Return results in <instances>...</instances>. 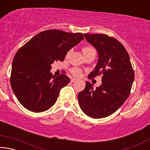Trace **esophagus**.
Masks as SVG:
<instances>
[{
    "mask_svg": "<svg viewBox=\"0 0 150 150\" xmlns=\"http://www.w3.org/2000/svg\"><path fill=\"white\" fill-rule=\"evenodd\" d=\"M77 81V79H75V78H72L71 79V83H73V82H75V81Z\"/></svg>",
    "mask_w": 150,
    "mask_h": 150,
    "instance_id": "1",
    "label": "esophagus"
}]
</instances>
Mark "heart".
Returning <instances> with one entry per match:
<instances>
[{"label":"heart","mask_w":150,"mask_h":150,"mask_svg":"<svg viewBox=\"0 0 150 150\" xmlns=\"http://www.w3.org/2000/svg\"><path fill=\"white\" fill-rule=\"evenodd\" d=\"M93 49L91 47H85L83 48V54H86V53H87L88 52H90L91 50H93ZM71 73H73V75L77 76V77H79V76H81V71L78 69V68H73V69H71Z\"/></svg>","instance_id":"1"}]
</instances>
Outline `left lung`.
Segmentation results:
<instances>
[{
	"label": "left lung",
	"mask_w": 150,
	"mask_h": 150,
	"mask_svg": "<svg viewBox=\"0 0 150 150\" xmlns=\"http://www.w3.org/2000/svg\"><path fill=\"white\" fill-rule=\"evenodd\" d=\"M98 53V62L88 77L102 75V84L96 89L86 81L85 89L78 94L80 108L93 118L111 115L130 95L134 72L130 57L117 40L105 34H84Z\"/></svg>",
	"instance_id": "obj_1"
}]
</instances>
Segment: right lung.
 Returning a JSON list of instances; mask_svg holds the SVG:
<instances>
[{
	"mask_svg": "<svg viewBox=\"0 0 150 150\" xmlns=\"http://www.w3.org/2000/svg\"><path fill=\"white\" fill-rule=\"evenodd\" d=\"M83 39L81 33L49 30L36 34L19 49L12 62L11 85L24 108L41 112L54 105L70 79L65 74L53 75L51 65L63 62L67 52Z\"/></svg>",
	"mask_w": 150,
	"mask_h": 150,
	"instance_id": "1",
	"label": "right lung"
}]
</instances>
